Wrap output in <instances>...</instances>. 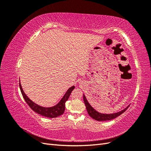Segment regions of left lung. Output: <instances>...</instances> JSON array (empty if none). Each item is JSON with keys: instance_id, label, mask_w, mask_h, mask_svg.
Here are the masks:
<instances>
[{"instance_id": "obj_1", "label": "left lung", "mask_w": 151, "mask_h": 151, "mask_svg": "<svg viewBox=\"0 0 151 151\" xmlns=\"http://www.w3.org/2000/svg\"><path fill=\"white\" fill-rule=\"evenodd\" d=\"M83 99H84V104L86 105L87 111H88L89 115L91 117H92V118H93V119L98 121H106V120H113L114 118H115L117 116L122 115V114L123 113H124L127 110V109L129 107V105L127 108H125V109H122V111H118L117 113H111V114H104V113H101L97 111L96 109H94L92 106H91L90 104L89 103V102L88 101V100H87L84 94L83 95Z\"/></svg>"}]
</instances>
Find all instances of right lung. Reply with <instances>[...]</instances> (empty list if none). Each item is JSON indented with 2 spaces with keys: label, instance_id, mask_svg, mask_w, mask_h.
Instances as JSON below:
<instances>
[{
  "label": "right lung",
  "instance_id": "add662e5",
  "mask_svg": "<svg viewBox=\"0 0 151 151\" xmlns=\"http://www.w3.org/2000/svg\"><path fill=\"white\" fill-rule=\"evenodd\" d=\"M19 88H20L21 92L22 93V96H23L25 101L29 105V106L31 108V109H33L34 111H35L36 113H38L39 115H41L43 116L48 117V118H56L60 116L63 113H64L65 107V102L67 101L68 98H69L73 89L75 88V86H72L71 88H70L67 91L66 93L64 94L62 99L59 101V103L55 105V106L52 107H48V108L41 106L40 105L34 103L33 101H31V100L27 96L26 94L24 93L20 83H19Z\"/></svg>",
  "mask_w": 151,
  "mask_h": 151
}]
</instances>
